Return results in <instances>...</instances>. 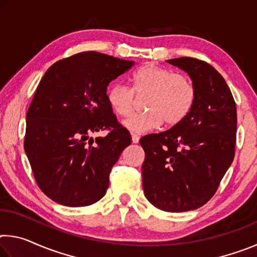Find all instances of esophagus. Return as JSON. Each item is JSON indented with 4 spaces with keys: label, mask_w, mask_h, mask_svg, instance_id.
I'll return each instance as SVG.
<instances>
[{
    "label": "esophagus",
    "mask_w": 257,
    "mask_h": 257,
    "mask_svg": "<svg viewBox=\"0 0 257 257\" xmlns=\"http://www.w3.org/2000/svg\"><path fill=\"white\" fill-rule=\"evenodd\" d=\"M132 141H133L134 144H137V143L139 142V136H138V135L133 134L132 135Z\"/></svg>",
    "instance_id": "obj_1"
}]
</instances>
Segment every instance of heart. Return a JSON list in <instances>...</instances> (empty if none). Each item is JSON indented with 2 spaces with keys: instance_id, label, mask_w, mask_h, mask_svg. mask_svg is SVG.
I'll list each match as a JSON object with an SVG mask.
<instances>
[{
  "instance_id": "b5f03b06",
  "label": "heart",
  "mask_w": 257,
  "mask_h": 257,
  "mask_svg": "<svg viewBox=\"0 0 257 257\" xmlns=\"http://www.w3.org/2000/svg\"><path fill=\"white\" fill-rule=\"evenodd\" d=\"M132 89L122 84H114L107 89L106 99L116 115L129 116L137 97L149 96L144 114L133 115L123 122L129 132L144 134L159 125H175L181 122L194 105L196 89L188 78L177 75L169 69L147 63L132 77Z\"/></svg>"
}]
</instances>
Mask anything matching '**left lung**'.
<instances>
[{"label": "left lung", "mask_w": 257, "mask_h": 257, "mask_svg": "<svg viewBox=\"0 0 257 257\" xmlns=\"http://www.w3.org/2000/svg\"><path fill=\"white\" fill-rule=\"evenodd\" d=\"M167 62L188 73L196 98L181 122L139 141L145 151L143 188L160 210L186 212L210 201L231 165L237 110L227 82L210 64L193 58Z\"/></svg>", "instance_id": "8db88e82"}]
</instances>
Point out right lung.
I'll return each instance as SVG.
<instances>
[{
  "instance_id": "1",
  "label": "right lung",
  "mask_w": 257,
  "mask_h": 257,
  "mask_svg": "<svg viewBox=\"0 0 257 257\" xmlns=\"http://www.w3.org/2000/svg\"><path fill=\"white\" fill-rule=\"evenodd\" d=\"M134 64L82 52L55 62L42 78L26 115L24 146L37 185L52 201L87 206L105 195L112 167L132 144L106 89ZM104 128L105 138L90 137Z\"/></svg>"
}]
</instances>
